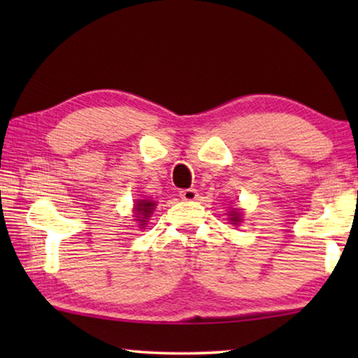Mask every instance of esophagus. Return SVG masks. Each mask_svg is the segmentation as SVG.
<instances>
[{"label": "esophagus", "mask_w": 358, "mask_h": 358, "mask_svg": "<svg viewBox=\"0 0 358 358\" xmlns=\"http://www.w3.org/2000/svg\"><path fill=\"white\" fill-rule=\"evenodd\" d=\"M197 191L192 189V187H189V189H181L180 191V197L183 199V201H196L197 199Z\"/></svg>", "instance_id": "34e87169"}]
</instances>
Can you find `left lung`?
<instances>
[{"label": "left lung", "instance_id": "1", "mask_svg": "<svg viewBox=\"0 0 358 358\" xmlns=\"http://www.w3.org/2000/svg\"><path fill=\"white\" fill-rule=\"evenodd\" d=\"M230 216H232V217H230V220H232L234 224H237L240 221V213H235V211H234V213L230 215Z\"/></svg>", "mask_w": 358, "mask_h": 358}]
</instances>
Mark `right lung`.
<instances>
[{
    "label": "right lung",
    "instance_id": "1",
    "mask_svg": "<svg viewBox=\"0 0 358 358\" xmlns=\"http://www.w3.org/2000/svg\"><path fill=\"white\" fill-rule=\"evenodd\" d=\"M153 207H155L153 202H148V201L138 202L136 205V213H137V217H142V220H137V221H141V222L147 221L148 215H151V211H153ZM141 226H143V224H141Z\"/></svg>",
    "mask_w": 358,
    "mask_h": 358
}]
</instances>
